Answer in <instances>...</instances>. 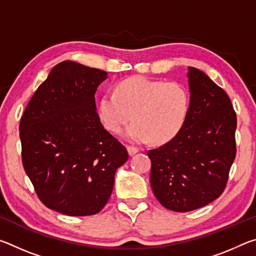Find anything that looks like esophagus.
Segmentation results:
<instances>
[{"label":"esophagus","instance_id":"34e87169","mask_svg":"<svg viewBox=\"0 0 256 256\" xmlns=\"http://www.w3.org/2000/svg\"><path fill=\"white\" fill-rule=\"evenodd\" d=\"M128 151L130 156H133L136 152H138V148H136V146H128Z\"/></svg>","mask_w":256,"mask_h":256}]
</instances>
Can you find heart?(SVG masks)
<instances>
[{
  "mask_svg": "<svg viewBox=\"0 0 256 256\" xmlns=\"http://www.w3.org/2000/svg\"><path fill=\"white\" fill-rule=\"evenodd\" d=\"M190 110L188 89L177 82L132 76L120 81L115 94H107L99 102V116L105 128L118 134L128 128L136 142L152 140L162 144L183 128Z\"/></svg>",
  "mask_w": 256,
  "mask_h": 256,
  "instance_id": "heart-1",
  "label": "heart"
}]
</instances>
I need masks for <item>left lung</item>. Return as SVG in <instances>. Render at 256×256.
Returning a JSON list of instances; mask_svg holds the SVG:
<instances>
[{"label": "left lung", "mask_w": 256, "mask_h": 256, "mask_svg": "<svg viewBox=\"0 0 256 256\" xmlns=\"http://www.w3.org/2000/svg\"><path fill=\"white\" fill-rule=\"evenodd\" d=\"M190 110L180 132L148 151L150 184L167 209L188 212L222 196L236 157V112L228 94L188 66Z\"/></svg>", "instance_id": "left-lung-1"}]
</instances>
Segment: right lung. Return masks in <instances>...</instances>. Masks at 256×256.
<instances>
[{"instance_id": "right-lung-1", "label": "right lung", "mask_w": 256, "mask_h": 256, "mask_svg": "<svg viewBox=\"0 0 256 256\" xmlns=\"http://www.w3.org/2000/svg\"><path fill=\"white\" fill-rule=\"evenodd\" d=\"M106 78V71L60 62L21 118L26 174L42 204L60 214H98L110 196L116 170L128 159L97 112L94 94Z\"/></svg>"}]
</instances>
